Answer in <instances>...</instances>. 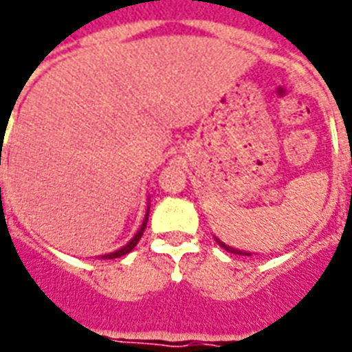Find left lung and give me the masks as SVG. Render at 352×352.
Instances as JSON below:
<instances>
[{
    "mask_svg": "<svg viewBox=\"0 0 352 352\" xmlns=\"http://www.w3.org/2000/svg\"><path fill=\"white\" fill-rule=\"evenodd\" d=\"M215 243L221 246V248H225L226 252H232V254H237V256H252V252H246V250H239V248H234V246L226 245V243H223L221 239H217V237H214Z\"/></svg>",
    "mask_w": 352,
    "mask_h": 352,
    "instance_id": "obj_1",
    "label": "left lung"
}]
</instances>
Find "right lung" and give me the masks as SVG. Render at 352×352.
<instances>
[{
	"instance_id": "add662e5",
	"label": "right lung",
	"mask_w": 352,
	"mask_h": 352,
	"mask_svg": "<svg viewBox=\"0 0 352 352\" xmlns=\"http://www.w3.org/2000/svg\"><path fill=\"white\" fill-rule=\"evenodd\" d=\"M148 215H149V206H148V212H146V217H144L142 225H140V228L137 230V234L133 235L131 241L129 243H126V245L122 246V248H118V250L111 252V254H106V256H102V259H115V257H122L126 256V254H129V252L137 246V243L140 241V237H142L144 230H146V225H148Z\"/></svg>"
}]
</instances>
